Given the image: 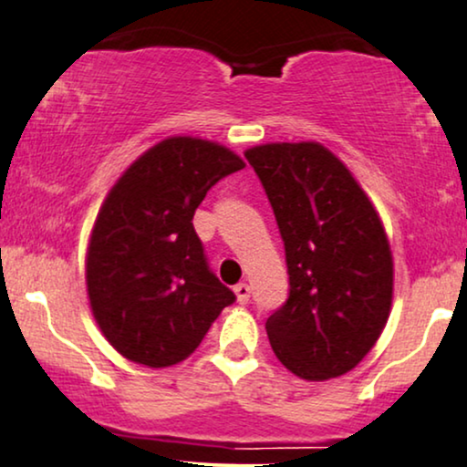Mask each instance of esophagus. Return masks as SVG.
Returning a JSON list of instances; mask_svg holds the SVG:
<instances>
[{
  "label": "esophagus",
  "mask_w": 467,
  "mask_h": 467,
  "mask_svg": "<svg viewBox=\"0 0 467 467\" xmlns=\"http://www.w3.org/2000/svg\"><path fill=\"white\" fill-rule=\"evenodd\" d=\"M234 292L238 296L240 305H248V300H251V285H248V283H238V285L234 287Z\"/></svg>",
  "instance_id": "34e87169"
}]
</instances>
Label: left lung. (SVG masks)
Listing matches in <instances>:
<instances>
[{
  "mask_svg": "<svg viewBox=\"0 0 467 467\" xmlns=\"http://www.w3.org/2000/svg\"><path fill=\"white\" fill-rule=\"evenodd\" d=\"M285 244L289 296L265 322L276 358L302 379L352 371L392 305V253L349 169L324 145L246 150Z\"/></svg>",
  "mask_w": 467,
  "mask_h": 467,
  "instance_id": "1",
  "label": "left lung"
}]
</instances>
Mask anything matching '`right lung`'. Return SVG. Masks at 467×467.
I'll use <instances>...</instances> for the list:
<instances>
[{
    "instance_id": "obj_1",
    "label": "right lung",
    "mask_w": 467,
    "mask_h": 467,
    "mask_svg": "<svg viewBox=\"0 0 467 467\" xmlns=\"http://www.w3.org/2000/svg\"><path fill=\"white\" fill-rule=\"evenodd\" d=\"M242 167L219 143L171 137L107 195L89 238L88 296L102 335L129 360L154 368L184 360L235 300L210 270L192 216Z\"/></svg>"
}]
</instances>
